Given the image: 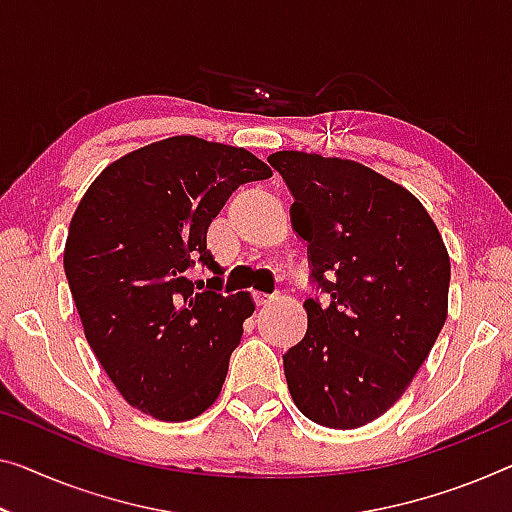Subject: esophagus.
Listing matches in <instances>:
<instances>
[{
  "label": "esophagus",
  "mask_w": 512,
  "mask_h": 512,
  "mask_svg": "<svg viewBox=\"0 0 512 512\" xmlns=\"http://www.w3.org/2000/svg\"><path fill=\"white\" fill-rule=\"evenodd\" d=\"M273 299H276V296H266V294H255V303H257V305H266V303H271Z\"/></svg>",
  "instance_id": "1"
}]
</instances>
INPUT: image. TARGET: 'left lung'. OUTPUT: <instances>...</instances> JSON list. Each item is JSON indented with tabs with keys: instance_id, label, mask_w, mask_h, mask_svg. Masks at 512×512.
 Masks as SVG:
<instances>
[{
	"instance_id": "left-lung-1",
	"label": "left lung",
	"mask_w": 512,
	"mask_h": 512,
	"mask_svg": "<svg viewBox=\"0 0 512 512\" xmlns=\"http://www.w3.org/2000/svg\"><path fill=\"white\" fill-rule=\"evenodd\" d=\"M329 305L303 303L305 338L282 356L303 416L333 430L375 421L407 391L448 315L451 259L421 202L356 160L276 151Z\"/></svg>"
}]
</instances>
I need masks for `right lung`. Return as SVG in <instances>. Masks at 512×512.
Returning a JSON list of instances; mask_svg holds the SVG:
<instances>
[{
    "mask_svg": "<svg viewBox=\"0 0 512 512\" xmlns=\"http://www.w3.org/2000/svg\"><path fill=\"white\" fill-rule=\"evenodd\" d=\"M271 174L246 149L177 135L114 160L80 200L64 271L89 347L131 407L179 423L218 400L255 303L220 294L207 230L236 188ZM197 263L214 273L207 290L187 278Z\"/></svg>",
    "mask_w": 512,
    "mask_h": 512,
    "instance_id": "right-lung-1",
    "label": "right lung"
}]
</instances>
